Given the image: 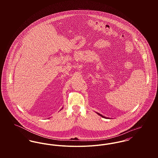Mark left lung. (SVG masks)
<instances>
[{"label":"left lung","instance_id":"1","mask_svg":"<svg viewBox=\"0 0 158 158\" xmlns=\"http://www.w3.org/2000/svg\"><path fill=\"white\" fill-rule=\"evenodd\" d=\"M97 114H98V115H100V116H102V117H104V118H106V117H104V116H103V115H101V114H99V113H97Z\"/></svg>","mask_w":158,"mask_h":158}]
</instances>
